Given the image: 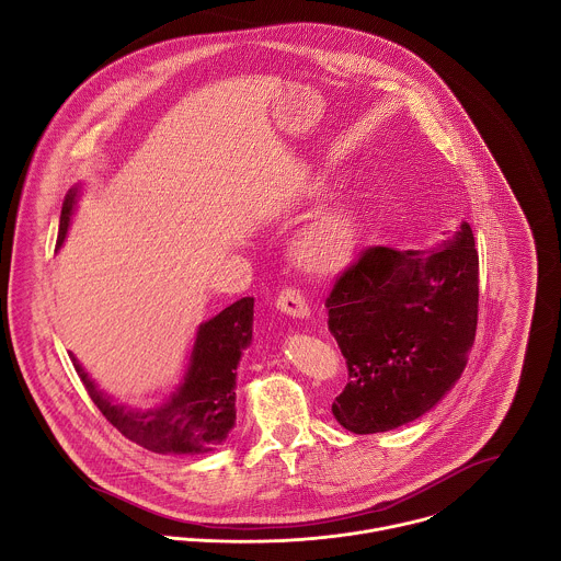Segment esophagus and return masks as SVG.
Instances as JSON below:
<instances>
[{
	"label": "esophagus",
	"instance_id": "obj_1",
	"mask_svg": "<svg viewBox=\"0 0 561 561\" xmlns=\"http://www.w3.org/2000/svg\"><path fill=\"white\" fill-rule=\"evenodd\" d=\"M276 309L280 313H285L287 318H294V320H305V318L311 316L307 298L300 294V289H294V287H287L278 294Z\"/></svg>",
	"mask_w": 561,
	"mask_h": 561
}]
</instances>
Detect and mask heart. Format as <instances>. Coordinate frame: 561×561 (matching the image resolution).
I'll list each match as a JSON object with an SVG mask.
<instances>
[{"mask_svg":"<svg viewBox=\"0 0 561 561\" xmlns=\"http://www.w3.org/2000/svg\"><path fill=\"white\" fill-rule=\"evenodd\" d=\"M313 187L311 192H316ZM358 245V225L352 209L332 205L309 220L291 241L294 263L311 276H332L345 270Z\"/></svg>","mask_w":561,"mask_h":561,"instance_id":"b5f03b06","label":"heart"}]
</instances>
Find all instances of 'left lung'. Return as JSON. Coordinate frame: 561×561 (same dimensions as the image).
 I'll return each mask as SVG.
<instances>
[{
    "mask_svg": "<svg viewBox=\"0 0 561 561\" xmlns=\"http://www.w3.org/2000/svg\"><path fill=\"white\" fill-rule=\"evenodd\" d=\"M478 300L480 256L467 222L432 252L363 250L325 298L328 330L347 365L334 419L376 434L434 408L467 367Z\"/></svg>",
    "mask_w": 561,
    "mask_h": 561,
    "instance_id": "1",
    "label": "left lung"
}]
</instances>
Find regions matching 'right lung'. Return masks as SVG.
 Wrapping results in <instances>:
<instances>
[{"label": "right lung", "mask_w": 561, "mask_h": 561, "mask_svg": "<svg viewBox=\"0 0 561 561\" xmlns=\"http://www.w3.org/2000/svg\"><path fill=\"white\" fill-rule=\"evenodd\" d=\"M76 196L71 190L62 203L58 245L67 236ZM252 309L254 298H241L201 323L181 387L163 405L147 412L114 405L96 391L73 354L71 360L90 400L125 438L156 454H207L222 445L236 425V378L241 352L252 341Z\"/></svg>", "instance_id": "right-lung-1"}]
</instances>
